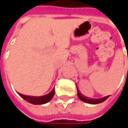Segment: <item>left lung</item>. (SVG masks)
Listing matches in <instances>:
<instances>
[{
    "mask_svg": "<svg viewBox=\"0 0 128 128\" xmlns=\"http://www.w3.org/2000/svg\"><path fill=\"white\" fill-rule=\"evenodd\" d=\"M78 96L79 98L82 101L85 102L86 103H88V104H98V103H100V102H104V100H106L107 98H108L109 96H106L102 97L101 98H98V99H91V98H85V97L82 96L79 91H78Z\"/></svg>",
    "mask_w": 128,
    "mask_h": 128,
    "instance_id": "left-lung-1",
    "label": "left lung"
}]
</instances>
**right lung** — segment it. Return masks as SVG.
I'll use <instances>...</instances> for the list:
<instances>
[{
  "label": "right lung",
  "mask_w": 128,
  "mask_h": 128,
  "mask_svg": "<svg viewBox=\"0 0 128 128\" xmlns=\"http://www.w3.org/2000/svg\"><path fill=\"white\" fill-rule=\"evenodd\" d=\"M20 96H22L25 100H26L30 103L33 104H43L49 102L53 98L54 95V88L50 92L44 96H26V95L19 94Z\"/></svg>",
  "instance_id": "add662e5"
}]
</instances>
